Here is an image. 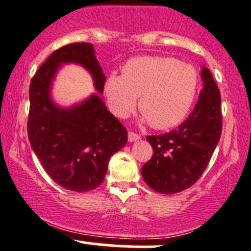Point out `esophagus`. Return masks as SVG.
Returning <instances> with one entry per match:
<instances>
[{"label": "esophagus", "instance_id": "obj_1", "mask_svg": "<svg viewBox=\"0 0 251 251\" xmlns=\"http://www.w3.org/2000/svg\"><path fill=\"white\" fill-rule=\"evenodd\" d=\"M141 139V136L139 135V134L134 133V131H129L128 133V140L129 142H134V141H137V140Z\"/></svg>", "mask_w": 251, "mask_h": 251}]
</instances>
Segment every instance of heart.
Instances as JSON below:
<instances>
[{"mask_svg":"<svg viewBox=\"0 0 251 251\" xmlns=\"http://www.w3.org/2000/svg\"><path fill=\"white\" fill-rule=\"evenodd\" d=\"M200 75L195 67L172 57L140 56L122 67V75L111 74L105 82V96L115 116L126 118L136 106L142 118L155 129L178 126L195 103Z\"/></svg>","mask_w":251,"mask_h":251,"instance_id":"b5f03b06","label":"heart"}]
</instances>
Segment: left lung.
I'll use <instances>...</instances> for the list:
<instances>
[{
  "instance_id": "left-lung-1",
  "label": "left lung",
  "mask_w": 251,
  "mask_h": 251,
  "mask_svg": "<svg viewBox=\"0 0 251 251\" xmlns=\"http://www.w3.org/2000/svg\"><path fill=\"white\" fill-rule=\"evenodd\" d=\"M203 88L189 117L163 135L147 136L153 155L141 175L158 193L176 194L188 189L203 174L219 142L223 129L220 91L209 69L202 67Z\"/></svg>"
}]
</instances>
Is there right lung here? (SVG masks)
Returning <instances> with one entry per match:
<instances>
[{"instance_id":"1","label":"right lung","mask_w":251,"mask_h":251,"mask_svg":"<svg viewBox=\"0 0 251 251\" xmlns=\"http://www.w3.org/2000/svg\"><path fill=\"white\" fill-rule=\"evenodd\" d=\"M62 63L87 69L94 87L103 93L105 75L92 44L73 43L55 50L29 85L28 140L53 182L83 193L101 184L110 158L126 144L128 133L97 94L69 109L51 100V83Z\"/></svg>"}]
</instances>
